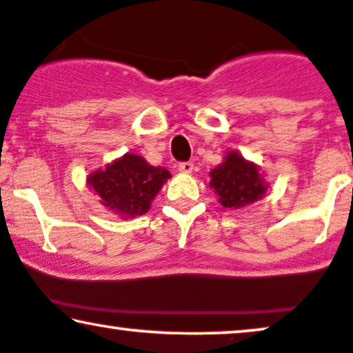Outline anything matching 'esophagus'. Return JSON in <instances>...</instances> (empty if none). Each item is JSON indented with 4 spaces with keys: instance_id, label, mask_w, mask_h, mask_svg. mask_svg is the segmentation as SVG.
<instances>
[{
    "instance_id": "34e87169",
    "label": "esophagus",
    "mask_w": 353,
    "mask_h": 353,
    "mask_svg": "<svg viewBox=\"0 0 353 353\" xmlns=\"http://www.w3.org/2000/svg\"><path fill=\"white\" fill-rule=\"evenodd\" d=\"M193 168H194V165L191 162L178 163V170H180L181 173H191V172H193Z\"/></svg>"
}]
</instances>
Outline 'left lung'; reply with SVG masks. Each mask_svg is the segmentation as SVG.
<instances>
[{
	"mask_svg": "<svg viewBox=\"0 0 353 353\" xmlns=\"http://www.w3.org/2000/svg\"><path fill=\"white\" fill-rule=\"evenodd\" d=\"M210 175V186L219 196V203L229 210H241L259 201L268 188L259 167L236 150H230Z\"/></svg>",
	"mask_w": 353,
	"mask_h": 353,
	"instance_id": "8db88e82",
	"label": "left lung"
}]
</instances>
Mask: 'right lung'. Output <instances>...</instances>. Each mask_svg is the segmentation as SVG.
<instances>
[{
  "mask_svg": "<svg viewBox=\"0 0 353 353\" xmlns=\"http://www.w3.org/2000/svg\"><path fill=\"white\" fill-rule=\"evenodd\" d=\"M170 176L168 170L152 167L143 157L125 154L104 170L90 173L86 183L101 198L104 208L128 219L149 211L152 199Z\"/></svg>",
  "mask_w": 353,
  "mask_h": 353,
  "instance_id": "1",
  "label": "right lung"
}]
</instances>
